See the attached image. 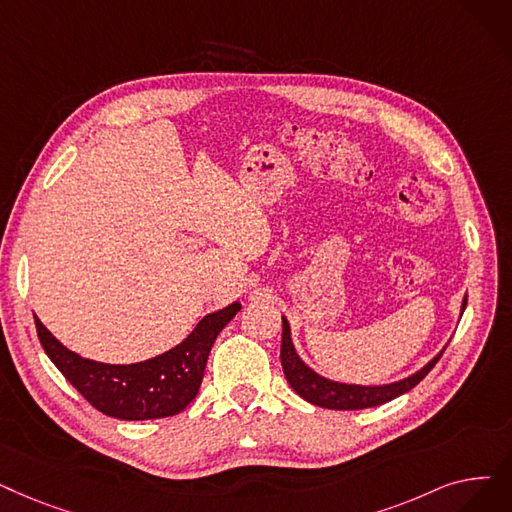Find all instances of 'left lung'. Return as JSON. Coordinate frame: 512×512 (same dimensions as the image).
Wrapping results in <instances>:
<instances>
[{
	"instance_id": "1",
	"label": "left lung",
	"mask_w": 512,
	"mask_h": 512,
	"mask_svg": "<svg viewBox=\"0 0 512 512\" xmlns=\"http://www.w3.org/2000/svg\"><path fill=\"white\" fill-rule=\"evenodd\" d=\"M466 297L460 305V316L464 314ZM448 347V345H446ZM443 347V349H446ZM443 349L435 355L431 362H427L414 374L406 376L402 381L387 383V385H351L326 379V376L318 374L314 368H309L295 349L293 337H291V324L282 316V347H280V362L288 385L295 389L297 395H301L305 402L328 408V410H362V408H374L391 402V399L404 395L406 391L414 389L425 376L431 372V368L439 362Z\"/></svg>"
}]
</instances>
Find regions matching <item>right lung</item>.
Segmentation results:
<instances>
[{"label":"right lung","mask_w":512,"mask_h":512,"mask_svg":"<svg viewBox=\"0 0 512 512\" xmlns=\"http://www.w3.org/2000/svg\"><path fill=\"white\" fill-rule=\"evenodd\" d=\"M240 303L207 314L169 351L136 364H104L66 349L35 318L37 337L54 366L96 410L121 420H150L180 414L203 383L209 351Z\"/></svg>","instance_id":"obj_1"}]
</instances>
